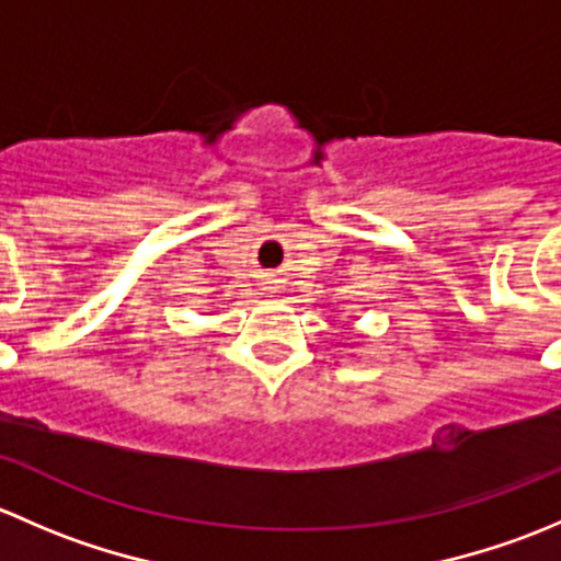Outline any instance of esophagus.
Instances as JSON below:
<instances>
[{"instance_id":"34e87169","label":"esophagus","mask_w":561,"mask_h":561,"mask_svg":"<svg viewBox=\"0 0 561 561\" xmlns=\"http://www.w3.org/2000/svg\"><path fill=\"white\" fill-rule=\"evenodd\" d=\"M268 293H276V285H274V287H271V290H268Z\"/></svg>"}]
</instances>
